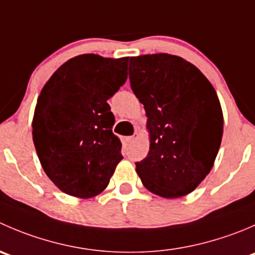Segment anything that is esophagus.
I'll return each mask as SVG.
<instances>
[{
	"instance_id": "1",
	"label": "esophagus",
	"mask_w": 255,
	"mask_h": 255,
	"mask_svg": "<svg viewBox=\"0 0 255 255\" xmlns=\"http://www.w3.org/2000/svg\"><path fill=\"white\" fill-rule=\"evenodd\" d=\"M137 138H138V133L135 132L133 135H129V137H127V142L128 143H132V142H134V140L137 139Z\"/></svg>"
}]
</instances>
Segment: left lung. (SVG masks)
Here are the masks:
<instances>
[{"instance_id":"1","label":"left lung","mask_w":255,"mask_h":255,"mask_svg":"<svg viewBox=\"0 0 255 255\" xmlns=\"http://www.w3.org/2000/svg\"><path fill=\"white\" fill-rule=\"evenodd\" d=\"M129 81L150 132L148 155L135 163L143 185L165 199L190 194L212 169L222 140L215 89L196 66L170 54L130 58Z\"/></svg>"}]
</instances>
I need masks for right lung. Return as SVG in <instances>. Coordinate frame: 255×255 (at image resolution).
<instances>
[{
    "instance_id": "right-lung-1",
    "label": "right lung",
    "mask_w": 255,
    "mask_h": 255,
    "mask_svg": "<svg viewBox=\"0 0 255 255\" xmlns=\"http://www.w3.org/2000/svg\"><path fill=\"white\" fill-rule=\"evenodd\" d=\"M128 58L82 54L43 87L33 117V142L49 179L65 194L89 199L104 191L123 159L107 104L127 80Z\"/></svg>"
}]
</instances>
